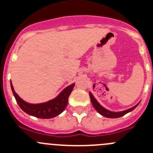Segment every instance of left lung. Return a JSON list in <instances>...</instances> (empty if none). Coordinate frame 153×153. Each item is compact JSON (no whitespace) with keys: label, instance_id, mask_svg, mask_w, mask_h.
I'll list each match as a JSON object with an SVG mask.
<instances>
[{"label":"left lung","instance_id":"obj_1","mask_svg":"<svg viewBox=\"0 0 153 153\" xmlns=\"http://www.w3.org/2000/svg\"><path fill=\"white\" fill-rule=\"evenodd\" d=\"M89 97H90V100H91V102H92V105H93L94 108L95 109V110L98 112V113L101 114V115L103 116L106 117V118H120V117L123 116V115H126V113L128 112H131V111L133 110L139 104L138 103V104H136L135 106H134L133 107L130 108V109H128L124 111H121V112H112V111H109L108 109H105V108L103 107L97 101V100L95 99V97L92 95V94L91 92H89Z\"/></svg>","mask_w":153,"mask_h":153}]
</instances>
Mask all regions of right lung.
Returning a JSON list of instances; mask_svg holds the SVG:
<instances>
[{
    "label": "right lung",
    "instance_id": "right-lung-1",
    "mask_svg": "<svg viewBox=\"0 0 153 153\" xmlns=\"http://www.w3.org/2000/svg\"><path fill=\"white\" fill-rule=\"evenodd\" d=\"M11 89L15 96L17 103L23 111L28 115L39 118H52L60 115L67 107L68 98L73 89L75 84H72L64 89L58 96L51 101L41 104H29L21 99L19 95L15 92L12 82L10 81Z\"/></svg>",
    "mask_w": 153,
    "mask_h": 153
}]
</instances>
